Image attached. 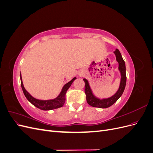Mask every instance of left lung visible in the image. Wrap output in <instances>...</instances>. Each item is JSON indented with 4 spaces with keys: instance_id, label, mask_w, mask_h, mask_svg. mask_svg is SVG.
Listing matches in <instances>:
<instances>
[{
    "instance_id": "8db88e82",
    "label": "left lung",
    "mask_w": 153,
    "mask_h": 153,
    "mask_svg": "<svg viewBox=\"0 0 153 153\" xmlns=\"http://www.w3.org/2000/svg\"><path fill=\"white\" fill-rule=\"evenodd\" d=\"M114 53L116 57V61L119 64V70L121 73V82L117 91L112 96L108 98L100 99L96 97L91 89L89 82L85 78H84V81L85 82V93L86 94L87 102L89 105L93 106V107H98L101 108H106L109 106H112L114 104L117 100L121 97L124 91L125 87L126 84V66L125 62L123 60L122 55L120 53L118 49L115 50Z\"/></svg>"
}]
</instances>
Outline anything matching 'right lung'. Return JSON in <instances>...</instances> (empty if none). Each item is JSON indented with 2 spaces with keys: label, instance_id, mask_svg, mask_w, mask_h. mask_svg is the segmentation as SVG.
Instances as JSON below:
<instances>
[{
  "label": "right lung",
  "instance_id": "right-lung-1",
  "mask_svg": "<svg viewBox=\"0 0 153 153\" xmlns=\"http://www.w3.org/2000/svg\"><path fill=\"white\" fill-rule=\"evenodd\" d=\"M76 78V77L73 78L71 81H69L68 83H67V84H66L63 86L61 93L59 94V95L56 98L53 99V100H38L34 98L33 96H32L29 92L25 90L24 84H23L22 78L21 73H20L21 86L22 88L23 92H24V94L26 97V98L28 100L29 102H30L32 105L35 106L36 107L43 110H50L56 109L60 107H62V106L64 105V103H65L66 92L69 88V87H70L71 85L72 84L73 81L75 80Z\"/></svg>",
  "mask_w": 153,
  "mask_h": 153
}]
</instances>
